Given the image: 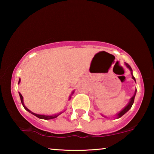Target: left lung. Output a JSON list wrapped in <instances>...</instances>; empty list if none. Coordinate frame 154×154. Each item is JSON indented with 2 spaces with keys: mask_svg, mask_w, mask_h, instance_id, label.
Masks as SVG:
<instances>
[{
  "mask_svg": "<svg viewBox=\"0 0 154 154\" xmlns=\"http://www.w3.org/2000/svg\"><path fill=\"white\" fill-rule=\"evenodd\" d=\"M125 66L128 67V69H130V71H131V74H132V79L134 80V81L136 82V80H135V79H134V77L133 76V75H132V68L131 67H130V66L128 64H127V63H125ZM136 92H137V90H135V92H134V95L132 97H131V99H130V102H129V103H128V104H127V106H126L125 108H124L123 109H122V110L120 111V112L118 113L117 114V118L118 119H119V118H121L122 116H123L124 114H125V113L127 112V111H128L130 110V109H131V107H132V104H133V103H134V97H135V94H136Z\"/></svg>",
  "mask_w": 154,
  "mask_h": 154,
  "instance_id": "left-lung-1",
  "label": "left lung"
}]
</instances>
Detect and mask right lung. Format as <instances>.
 <instances>
[{
  "label": "right lung",
  "mask_w": 154,
  "mask_h": 154,
  "mask_svg": "<svg viewBox=\"0 0 154 154\" xmlns=\"http://www.w3.org/2000/svg\"><path fill=\"white\" fill-rule=\"evenodd\" d=\"M20 83V80H19V83H18V84ZM73 92L74 91H73V92H72V94H73ZM19 94H20V100H21V102H22V105H23V106H24V108L26 109V110L27 111H29V113H32L33 115H34V116H35L36 117H38V118H39V119H45V120H50V119H55V118H57L58 116L59 115H60L61 113H63V112H61V113H57V114H55V115H52V116H46V115H41V114H37V113H33L32 111H31L30 110H29V109H27L26 106H25V105H24V101H23V97H22V94H21V93L20 92H19ZM71 97L70 96V97H69V100H70L71 99Z\"/></svg>",
  "instance_id": "obj_1"
}]
</instances>
